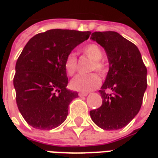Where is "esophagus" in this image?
Instances as JSON below:
<instances>
[{
  "mask_svg": "<svg viewBox=\"0 0 158 158\" xmlns=\"http://www.w3.org/2000/svg\"><path fill=\"white\" fill-rule=\"evenodd\" d=\"M88 94V93H82V92H80V93H78V95L80 96V97H82V96H87Z\"/></svg>",
  "mask_w": 158,
  "mask_h": 158,
  "instance_id": "obj_1",
  "label": "esophagus"
}]
</instances>
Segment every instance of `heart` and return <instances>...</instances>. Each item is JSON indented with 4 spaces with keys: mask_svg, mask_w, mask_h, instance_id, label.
<instances>
[{
    "mask_svg": "<svg viewBox=\"0 0 158 158\" xmlns=\"http://www.w3.org/2000/svg\"><path fill=\"white\" fill-rule=\"evenodd\" d=\"M82 52L88 59L93 60L90 70H96L99 73H104L106 70V65L102 59L104 57V52L99 45L92 43L88 44L82 48ZM65 72L69 77H72L77 70V60L74 53L70 52L65 58L64 63ZM100 84V79L96 74L89 75H80L73 78L70 81V86L74 90L88 93L94 88H98Z\"/></svg>",
    "mask_w": 158,
    "mask_h": 158,
    "instance_id": "1",
    "label": "heart"
}]
</instances>
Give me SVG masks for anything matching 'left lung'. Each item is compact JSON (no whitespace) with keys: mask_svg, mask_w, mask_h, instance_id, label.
Wrapping results in <instances>:
<instances>
[{"mask_svg":"<svg viewBox=\"0 0 158 158\" xmlns=\"http://www.w3.org/2000/svg\"><path fill=\"white\" fill-rule=\"evenodd\" d=\"M91 39L105 48L110 69L99 91L102 105L91 110L90 117L105 130L119 129L140 110L147 87V70L138 48L117 32L96 31Z\"/></svg>","mask_w":158,"mask_h":158,"instance_id":"left-lung-1","label":"left lung"}]
</instances>
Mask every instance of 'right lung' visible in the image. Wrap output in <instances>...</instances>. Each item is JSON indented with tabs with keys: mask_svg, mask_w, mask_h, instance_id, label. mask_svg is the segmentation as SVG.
Here are the masks:
<instances>
[{
	"mask_svg": "<svg viewBox=\"0 0 158 158\" xmlns=\"http://www.w3.org/2000/svg\"><path fill=\"white\" fill-rule=\"evenodd\" d=\"M90 31L55 29L31 38L17 60L13 85L18 108L35 128L50 130L63 123L78 94L67 89L64 63Z\"/></svg>",
	"mask_w": 158,
	"mask_h": 158,
	"instance_id": "add662e5",
	"label": "right lung"
}]
</instances>
